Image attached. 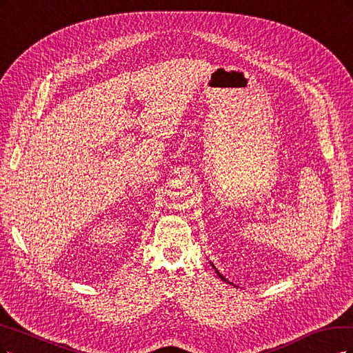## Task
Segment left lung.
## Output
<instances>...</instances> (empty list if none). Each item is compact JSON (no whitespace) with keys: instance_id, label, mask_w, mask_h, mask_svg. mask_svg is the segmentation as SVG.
Listing matches in <instances>:
<instances>
[{"instance_id":"8db88e82","label":"left lung","mask_w":353,"mask_h":353,"mask_svg":"<svg viewBox=\"0 0 353 353\" xmlns=\"http://www.w3.org/2000/svg\"><path fill=\"white\" fill-rule=\"evenodd\" d=\"M210 264H211V265H212V268H214V270H215V272H217V274H219V277H220V279H221V280H223V281H225V283H230V281H229V280H227V279H225V277H224V276H223V274H221V272H220V271H219V270H217V268H215V267H214V264H212V263H210Z\"/></svg>"}]
</instances>
